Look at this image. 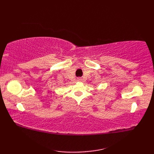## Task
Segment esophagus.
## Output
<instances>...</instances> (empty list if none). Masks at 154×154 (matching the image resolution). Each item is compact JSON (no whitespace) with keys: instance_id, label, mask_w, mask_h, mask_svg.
<instances>
[{"instance_id":"1","label":"esophagus","mask_w":154,"mask_h":154,"mask_svg":"<svg viewBox=\"0 0 154 154\" xmlns=\"http://www.w3.org/2000/svg\"><path fill=\"white\" fill-rule=\"evenodd\" d=\"M81 80H82V79H81V78H78V79H77L78 81H81Z\"/></svg>"}]
</instances>
